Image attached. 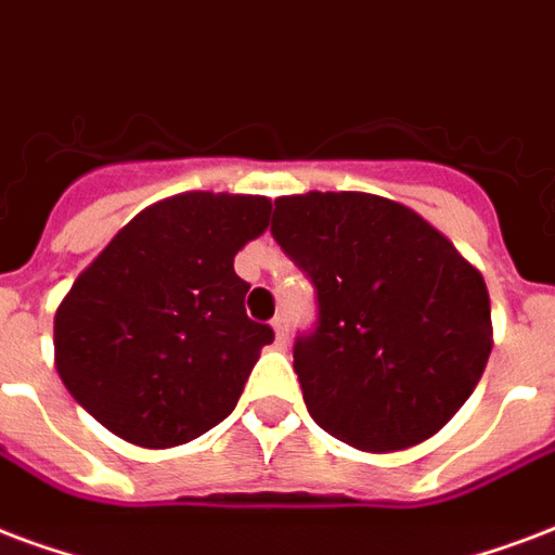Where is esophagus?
Listing matches in <instances>:
<instances>
[{"instance_id": "esophagus-1", "label": "esophagus", "mask_w": 555, "mask_h": 555, "mask_svg": "<svg viewBox=\"0 0 555 555\" xmlns=\"http://www.w3.org/2000/svg\"><path fill=\"white\" fill-rule=\"evenodd\" d=\"M272 327H274V341H278V348H286V341H289V324H286V315H274Z\"/></svg>"}]
</instances>
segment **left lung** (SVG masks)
Masks as SVG:
<instances>
[{
    "label": "left lung",
    "instance_id": "left-lung-1",
    "mask_svg": "<svg viewBox=\"0 0 555 555\" xmlns=\"http://www.w3.org/2000/svg\"><path fill=\"white\" fill-rule=\"evenodd\" d=\"M272 236L319 298V324L293 351L312 421L369 453L436 436L494 345L480 269L412 207L372 193L281 195Z\"/></svg>",
    "mask_w": 555,
    "mask_h": 555
}]
</instances>
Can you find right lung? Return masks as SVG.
<instances>
[{"instance_id": "1", "label": "right lung", "mask_w": 555, "mask_h": 555, "mask_svg": "<svg viewBox=\"0 0 555 555\" xmlns=\"http://www.w3.org/2000/svg\"><path fill=\"white\" fill-rule=\"evenodd\" d=\"M272 198L181 193L145 207L55 312V365L75 401L137 448H178L233 412L269 324L245 315L233 257Z\"/></svg>"}]
</instances>
